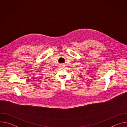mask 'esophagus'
Segmentation results:
<instances>
[{
  "mask_svg": "<svg viewBox=\"0 0 127 127\" xmlns=\"http://www.w3.org/2000/svg\"><path fill=\"white\" fill-rule=\"evenodd\" d=\"M61 67H62V66H63V65H61Z\"/></svg>",
  "mask_w": 127,
  "mask_h": 127,
  "instance_id": "34e87169",
  "label": "esophagus"
}]
</instances>
